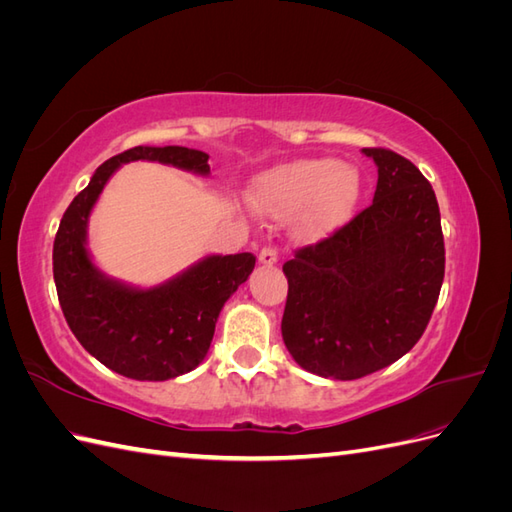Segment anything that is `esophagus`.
Masks as SVG:
<instances>
[{
	"label": "esophagus",
	"mask_w": 512,
	"mask_h": 512,
	"mask_svg": "<svg viewBox=\"0 0 512 512\" xmlns=\"http://www.w3.org/2000/svg\"><path fill=\"white\" fill-rule=\"evenodd\" d=\"M258 262H260V265H265V267H273L277 262L275 247H262L260 254H258Z\"/></svg>",
	"instance_id": "esophagus-1"
}]
</instances>
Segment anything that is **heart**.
<instances>
[{
	"mask_svg": "<svg viewBox=\"0 0 512 512\" xmlns=\"http://www.w3.org/2000/svg\"><path fill=\"white\" fill-rule=\"evenodd\" d=\"M363 181L359 168L333 158L277 164L254 183V205L273 218L299 211L294 230L305 241H320L342 230L359 209Z\"/></svg>",
	"mask_w": 512,
	"mask_h": 512,
	"instance_id": "1",
	"label": "heart"
}]
</instances>
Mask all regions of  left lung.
<instances>
[{
	"label": "left lung",
	"instance_id": "8db88e82",
	"mask_svg": "<svg viewBox=\"0 0 512 512\" xmlns=\"http://www.w3.org/2000/svg\"><path fill=\"white\" fill-rule=\"evenodd\" d=\"M378 166L374 203L284 265L282 337L309 374L356 380L421 339L444 280L436 194L410 160L363 149Z\"/></svg>",
	"mask_w": 512,
	"mask_h": 512
}]
</instances>
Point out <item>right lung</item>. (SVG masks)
<instances>
[{"instance_id":"add662e5","label":"right lung","mask_w":512,"mask_h":512,"mask_svg":"<svg viewBox=\"0 0 512 512\" xmlns=\"http://www.w3.org/2000/svg\"><path fill=\"white\" fill-rule=\"evenodd\" d=\"M136 160L207 177L209 156L188 147H134L106 160L74 196L53 243L61 312L81 346L117 374L162 382L205 361L224 303L254 271L252 254H209L170 280L141 288L98 269L87 247L89 215L117 170Z\"/></svg>"}]
</instances>
